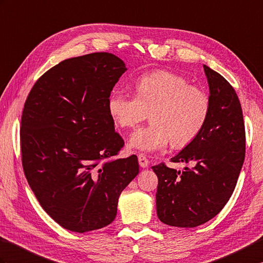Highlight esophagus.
Segmentation results:
<instances>
[{"instance_id":"esophagus-1","label":"esophagus","mask_w":263,"mask_h":263,"mask_svg":"<svg viewBox=\"0 0 263 263\" xmlns=\"http://www.w3.org/2000/svg\"><path fill=\"white\" fill-rule=\"evenodd\" d=\"M138 160H139V164L141 166L142 168H146L149 166V160L148 158H146L144 155H139L138 156Z\"/></svg>"}]
</instances>
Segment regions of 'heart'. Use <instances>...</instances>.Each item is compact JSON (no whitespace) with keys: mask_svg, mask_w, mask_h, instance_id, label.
I'll return each instance as SVG.
<instances>
[{"mask_svg":"<svg viewBox=\"0 0 263 263\" xmlns=\"http://www.w3.org/2000/svg\"><path fill=\"white\" fill-rule=\"evenodd\" d=\"M136 96L115 89L107 97V112L115 125L132 127L145 119L130 138V148L142 152L184 148L196 139L209 121L211 100L204 90L192 86L185 77L168 70L142 75L134 84Z\"/></svg>","mask_w":263,"mask_h":263,"instance_id":"obj_1","label":"heart"}]
</instances>
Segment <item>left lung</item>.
Returning a JSON list of instances; mask_svg holds the SVG:
<instances>
[{
  "label": "left lung",
  "instance_id": "1",
  "mask_svg": "<svg viewBox=\"0 0 263 263\" xmlns=\"http://www.w3.org/2000/svg\"><path fill=\"white\" fill-rule=\"evenodd\" d=\"M211 113L199 136L174 162L193 163L184 172L164 163L151 167L158 177L157 215L170 227L196 228L215 217L234 192L246 156L242 107L234 88L204 65Z\"/></svg>",
  "mask_w": 263,
  "mask_h": 263
}]
</instances>
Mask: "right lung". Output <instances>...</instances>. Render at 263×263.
Here are the masks:
<instances>
[{
	"label": "right lung",
	"instance_id": "obj_1",
	"mask_svg": "<svg viewBox=\"0 0 263 263\" xmlns=\"http://www.w3.org/2000/svg\"><path fill=\"white\" fill-rule=\"evenodd\" d=\"M125 70L108 52L66 59L35 82L24 104V175L47 214L71 232L111 224L139 174L137 156L107 160L124 145L106 104Z\"/></svg>",
	"mask_w": 263,
	"mask_h": 263
}]
</instances>
